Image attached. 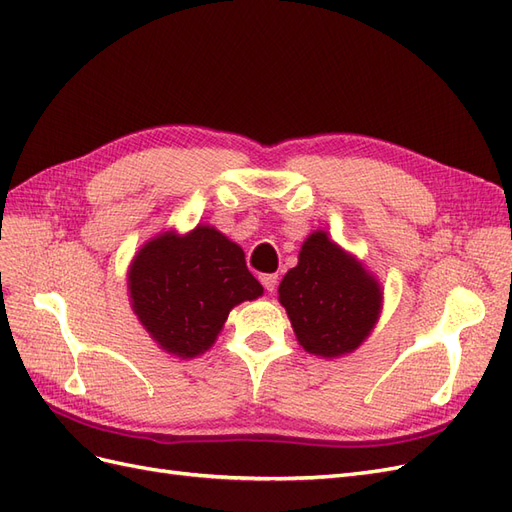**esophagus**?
Masks as SVG:
<instances>
[{"label": "esophagus", "mask_w": 512, "mask_h": 512, "mask_svg": "<svg viewBox=\"0 0 512 512\" xmlns=\"http://www.w3.org/2000/svg\"><path fill=\"white\" fill-rule=\"evenodd\" d=\"M260 282L267 292H273L277 288V275H260Z\"/></svg>", "instance_id": "1"}]
</instances>
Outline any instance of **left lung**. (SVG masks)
Returning <instances> with one entry per match:
<instances>
[{"label": "left lung", "mask_w": 512, "mask_h": 512, "mask_svg": "<svg viewBox=\"0 0 512 512\" xmlns=\"http://www.w3.org/2000/svg\"><path fill=\"white\" fill-rule=\"evenodd\" d=\"M380 301L374 277L324 232H314L303 243L299 265L280 284V303L299 344L320 356H339L361 346L374 329Z\"/></svg>", "instance_id": "8db88e82"}]
</instances>
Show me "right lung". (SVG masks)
<instances>
[{
  "mask_svg": "<svg viewBox=\"0 0 512 512\" xmlns=\"http://www.w3.org/2000/svg\"><path fill=\"white\" fill-rule=\"evenodd\" d=\"M260 294L241 247L209 226L149 241L130 269L138 320L166 352L183 359L205 352L230 309Z\"/></svg>",
  "mask_w": 512,
  "mask_h": 512,
  "instance_id": "1",
  "label": "right lung"
}]
</instances>
